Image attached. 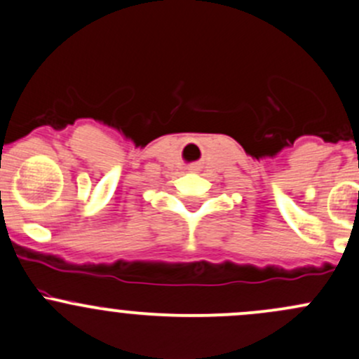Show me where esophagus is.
Listing matches in <instances>:
<instances>
[{
  "mask_svg": "<svg viewBox=\"0 0 359 359\" xmlns=\"http://www.w3.org/2000/svg\"><path fill=\"white\" fill-rule=\"evenodd\" d=\"M191 171H198V165H191Z\"/></svg>",
  "mask_w": 359,
  "mask_h": 359,
  "instance_id": "esophagus-1",
  "label": "esophagus"
}]
</instances>
